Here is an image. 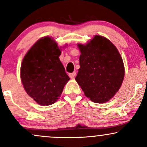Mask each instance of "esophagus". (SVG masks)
<instances>
[{
	"label": "esophagus",
	"mask_w": 147,
	"mask_h": 147,
	"mask_svg": "<svg viewBox=\"0 0 147 147\" xmlns=\"http://www.w3.org/2000/svg\"><path fill=\"white\" fill-rule=\"evenodd\" d=\"M76 71H74V72H72V73H70L69 74V77L71 78H74L76 76Z\"/></svg>",
	"instance_id": "34e87169"
}]
</instances>
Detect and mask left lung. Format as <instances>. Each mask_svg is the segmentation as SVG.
Here are the masks:
<instances>
[{"instance_id": "1", "label": "left lung", "mask_w": 147, "mask_h": 147, "mask_svg": "<svg viewBox=\"0 0 147 147\" xmlns=\"http://www.w3.org/2000/svg\"><path fill=\"white\" fill-rule=\"evenodd\" d=\"M78 47L80 67L76 80L92 101L106 102L119 90L124 78L120 54L108 39L99 35Z\"/></svg>"}]
</instances>
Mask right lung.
<instances>
[{
  "label": "right lung",
  "instance_id": "1",
  "mask_svg": "<svg viewBox=\"0 0 147 147\" xmlns=\"http://www.w3.org/2000/svg\"><path fill=\"white\" fill-rule=\"evenodd\" d=\"M61 50L51 38L38 40L28 50L21 65L25 90L42 106L54 104L69 80L59 60Z\"/></svg>",
  "mask_w": 147,
  "mask_h": 147
}]
</instances>
